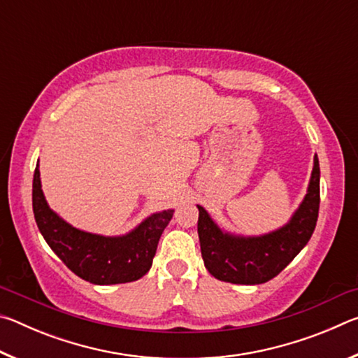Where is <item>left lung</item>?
I'll return each mask as SVG.
<instances>
[{"label": "left lung", "instance_id": "left-lung-1", "mask_svg": "<svg viewBox=\"0 0 358 358\" xmlns=\"http://www.w3.org/2000/svg\"><path fill=\"white\" fill-rule=\"evenodd\" d=\"M319 159L314 166L308 192L287 224L259 237H240L217 226L207 210L199 208L197 232L203 264L216 280L232 284H262L280 275L310 241L319 215Z\"/></svg>", "mask_w": 358, "mask_h": 358}]
</instances>
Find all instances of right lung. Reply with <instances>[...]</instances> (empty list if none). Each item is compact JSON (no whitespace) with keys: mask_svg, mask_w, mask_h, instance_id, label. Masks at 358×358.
Here are the masks:
<instances>
[{"mask_svg":"<svg viewBox=\"0 0 358 358\" xmlns=\"http://www.w3.org/2000/svg\"><path fill=\"white\" fill-rule=\"evenodd\" d=\"M33 211L52 251L77 276L98 286L137 281L148 273L161 235L173 215V210L151 215L121 237L85 232L72 227L48 207L41 189L39 166L33 178Z\"/></svg>","mask_w":358,"mask_h":358,"instance_id":"1","label":"right lung"}]
</instances>
